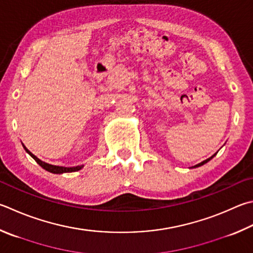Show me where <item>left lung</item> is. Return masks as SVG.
<instances>
[{
  "label": "left lung",
  "mask_w": 253,
  "mask_h": 253,
  "mask_svg": "<svg viewBox=\"0 0 253 253\" xmlns=\"http://www.w3.org/2000/svg\"><path fill=\"white\" fill-rule=\"evenodd\" d=\"M215 155H217V153H215L214 155H212V156H211V157H210V158H208V159H206V160H204V162H201V163H200V164H198V165H196V166H194V167H192V168H197V167H200V166H203V165H205L206 163H208L210 159H212V158L214 157V156H215Z\"/></svg>",
  "instance_id": "obj_1"
}]
</instances>
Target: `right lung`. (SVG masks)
I'll use <instances>...</instances> for the list:
<instances>
[{
	"label": "right lung",
	"mask_w": 253,
	"mask_h": 253,
	"mask_svg": "<svg viewBox=\"0 0 253 253\" xmlns=\"http://www.w3.org/2000/svg\"><path fill=\"white\" fill-rule=\"evenodd\" d=\"M24 147V149L27 154H29L32 158H33L36 163H38L41 167L45 170H47L52 173H64V172H73V171H79L81 169L84 167V165H81V166H76V167H62V166H54V165H49L45 162H42V160L39 159L36 156H34L33 154L31 153V151L26 148V147L23 145Z\"/></svg>",
	"instance_id": "add662e5"
}]
</instances>
